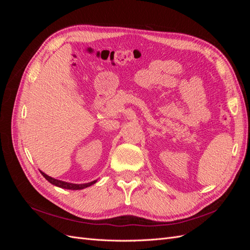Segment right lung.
Here are the masks:
<instances>
[{"instance_id": "obj_1", "label": "right lung", "mask_w": 250, "mask_h": 250, "mask_svg": "<svg viewBox=\"0 0 250 250\" xmlns=\"http://www.w3.org/2000/svg\"><path fill=\"white\" fill-rule=\"evenodd\" d=\"M41 173L42 174V176L46 178L50 184L54 185L56 187H59V188H67V190H81V188H87L89 186H92L96 183V180L92 181V183H88V184H82V185H76V184H70V183H65V181H62V180H58V179H55V178H52L50 176H48L47 174H44L43 172L41 171Z\"/></svg>"}]
</instances>
